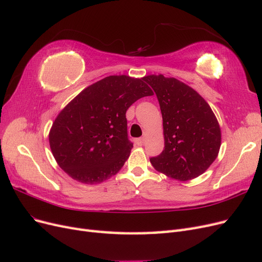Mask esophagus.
I'll return each instance as SVG.
<instances>
[{
	"instance_id": "obj_1",
	"label": "esophagus",
	"mask_w": 262,
	"mask_h": 262,
	"mask_svg": "<svg viewBox=\"0 0 262 262\" xmlns=\"http://www.w3.org/2000/svg\"><path fill=\"white\" fill-rule=\"evenodd\" d=\"M143 143H144V138L136 139V144H137V145H142Z\"/></svg>"
}]
</instances>
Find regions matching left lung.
Returning a JSON list of instances; mask_svg holds the SVG:
<instances>
[{
    "mask_svg": "<svg viewBox=\"0 0 262 262\" xmlns=\"http://www.w3.org/2000/svg\"><path fill=\"white\" fill-rule=\"evenodd\" d=\"M144 81L160 102L165 147L149 158L153 167L172 179L191 180L215 161L221 129L211 107L191 87L173 77L147 75Z\"/></svg>",
    "mask_w": 262,
    "mask_h": 262,
    "instance_id": "8db88e82",
    "label": "left lung"
}]
</instances>
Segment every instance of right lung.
<instances>
[{
    "instance_id": "right-lung-1",
    "label": "right lung",
    "mask_w": 262,
    "mask_h": 262,
    "mask_svg": "<svg viewBox=\"0 0 262 262\" xmlns=\"http://www.w3.org/2000/svg\"><path fill=\"white\" fill-rule=\"evenodd\" d=\"M152 95L144 77L110 75L86 87L52 123L49 143L58 165L83 184H99L116 175L133 147L126 110Z\"/></svg>"
}]
</instances>
